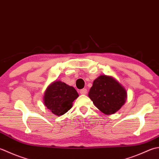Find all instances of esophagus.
<instances>
[{
  "instance_id": "esophagus-1",
  "label": "esophagus",
  "mask_w": 159,
  "mask_h": 159,
  "mask_svg": "<svg viewBox=\"0 0 159 159\" xmlns=\"http://www.w3.org/2000/svg\"><path fill=\"white\" fill-rule=\"evenodd\" d=\"M87 93H88V90H87V89H85V88L80 90V94H86Z\"/></svg>"
}]
</instances>
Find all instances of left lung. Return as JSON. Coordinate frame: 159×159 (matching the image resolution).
<instances>
[{
  "label": "left lung",
  "instance_id": "obj_1",
  "mask_svg": "<svg viewBox=\"0 0 159 159\" xmlns=\"http://www.w3.org/2000/svg\"><path fill=\"white\" fill-rule=\"evenodd\" d=\"M89 97L102 113L111 114L125 103L127 93L123 87L112 77L102 75L94 80L89 90Z\"/></svg>",
  "mask_w": 159,
  "mask_h": 159
}]
</instances>
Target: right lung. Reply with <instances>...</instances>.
I'll list each match as a JSON object with an SVG mask.
<instances>
[{
    "label": "right lung",
    "instance_id": "add662e5",
    "mask_svg": "<svg viewBox=\"0 0 159 159\" xmlns=\"http://www.w3.org/2000/svg\"><path fill=\"white\" fill-rule=\"evenodd\" d=\"M79 96L76 90L61 81H55L45 93L44 103L53 114L61 116L72 106V102Z\"/></svg>",
    "mask_w": 159,
    "mask_h": 159
}]
</instances>
